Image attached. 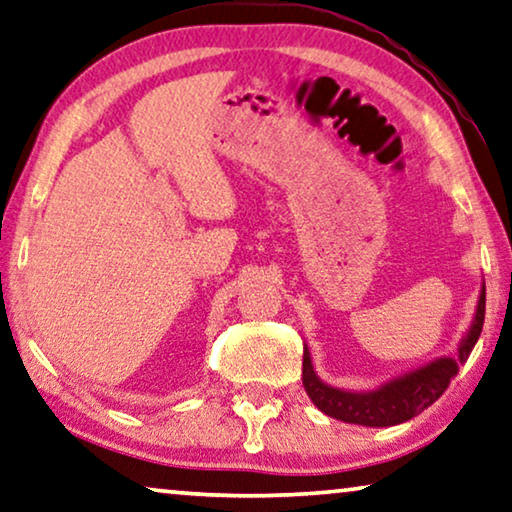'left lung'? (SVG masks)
Returning a JSON list of instances; mask_svg holds the SVG:
<instances>
[{
	"instance_id": "obj_1",
	"label": "left lung",
	"mask_w": 512,
	"mask_h": 512,
	"mask_svg": "<svg viewBox=\"0 0 512 512\" xmlns=\"http://www.w3.org/2000/svg\"><path fill=\"white\" fill-rule=\"evenodd\" d=\"M485 322V282L480 287L474 322L457 347V356H441L421 365V368L404 372L379 384L370 391H345L335 388L317 377L312 365L308 345L303 347V388L308 398L315 402L319 411L338 421L365 425V427H388L409 421L421 414L423 409L437 402L451 384V379L460 372V365L467 361L471 349L476 347Z\"/></svg>"
}]
</instances>
